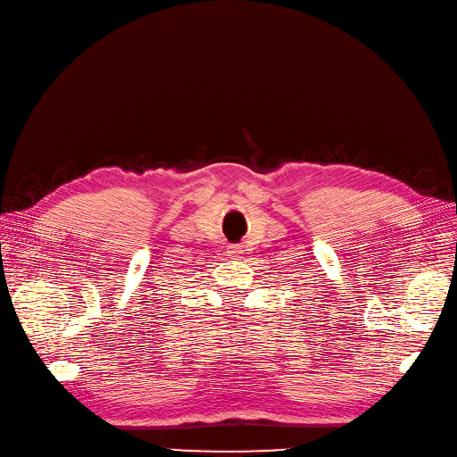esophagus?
<instances>
[{"mask_svg":"<svg viewBox=\"0 0 457 457\" xmlns=\"http://www.w3.org/2000/svg\"><path fill=\"white\" fill-rule=\"evenodd\" d=\"M242 252H244V250H242L240 245H230V247H228V255H230V257H237V255H240Z\"/></svg>","mask_w":457,"mask_h":457,"instance_id":"obj_1","label":"esophagus"}]
</instances>
